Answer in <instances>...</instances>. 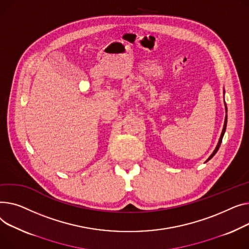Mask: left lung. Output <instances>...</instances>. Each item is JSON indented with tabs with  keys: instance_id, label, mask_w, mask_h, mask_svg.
Segmentation results:
<instances>
[{
	"instance_id": "8db88e82",
	"label": "left lung",
	"mask_w": 249,
	"mask_h": 249,
	"mask_svg": "<svg viewBox=\"0 0 249 249\" xmlns=\"http://www.w3.org/2000/svg\"><path fill=\"white\" fill-rule=\"evenodd\" d=\"M223 93H225V91H223ZM225 110H226V113H227V107H226V104H225ZM226 124H227V114L225 115V121H224V125H223V129H222V133H221V136H220V139H219V141H218V143H217V145H216V148H215V150L213 151V153L210 155V157L207 159V160L206 162H208V160H210V159H212L213 158V156L217 153V151L219 150V147H220V144H221V142H222V139H223V136H224V134H225V130H226ZM205 162V163H206Z\"/></svg>"
}]
</instances>
